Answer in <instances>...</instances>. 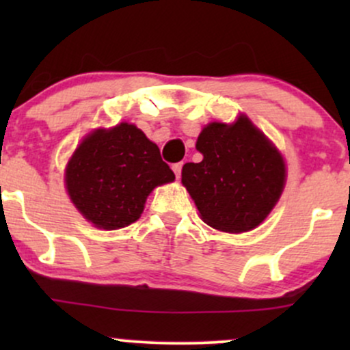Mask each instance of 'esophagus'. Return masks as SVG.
<instances>
[{
	"mask_svg": "<svg viewBox=\"0 0 350 350\" xmlns=\"http://www.w3.org/2000/svg\"><path fill=\"white\" fill-rule=\"evenodd\" d=\"M172 171H174L176 178H180V171H183V163L172 164Z\"/></svg>",
	"mask_w": 350,
	"mask_h": 350,
	"instance_id": "obj_1",
	"label": "esophagus"
}]
</instances>
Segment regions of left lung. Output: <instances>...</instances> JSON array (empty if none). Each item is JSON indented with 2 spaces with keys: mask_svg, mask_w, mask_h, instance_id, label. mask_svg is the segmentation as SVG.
Returning <instances> with one entry per match:
<instances>
[{
  "mask_svg": "<svg viewBox=\"0 0 350 350\" xmlns=\"http://www.w3.org/2000/svg\"><path fill=\"white\" fill-rule=\"evenodd\" d=\"M200 163L183 166V184L207 226L228 234L258 227L278 202L286 180L281 152L245 115L200 131Z\"/></svg>",
  "mask_w": 350,
  "mask_h": 350,
  "instance_id": "8db88e82",
  "label": "left lung"
}]
</instances>
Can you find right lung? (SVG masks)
<instances>
[{
	"instance_id": "obj_1",
	"label": "right lung",
	"mask_w": 350,
	"mask_h": 350,
	"mask_svg": "<svg viewBox=\"0 0 350 350\" xmlns=\"http://www.w3.org/2000/svg\"><path fill=\"white\" fill-rule=\"evenodd\" d=\"M174 180L159 148L139 128L120 123L92 131L66 167V187L77 211L103 230L136 222L154 187Z\"/></svg>"
}]
</instances>
